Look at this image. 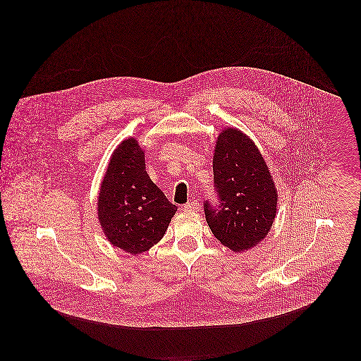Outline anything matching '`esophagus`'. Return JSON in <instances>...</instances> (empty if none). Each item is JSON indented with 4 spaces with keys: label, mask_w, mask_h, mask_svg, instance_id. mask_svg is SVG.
<instances>
[{
    "label": "esophagus",
    "mask_w": 361,
    "mask_h": 361,
    "mask_svg": "<svg viewBox=\"0 0 361 361\" xmlns=\"http://www.w3.org/2000/svg\"><path fill=\"white\" fill-rule=\"evenodd\" d=\"M199 208H200L199 200H192V202H189L188 204H185V207H183L185 211H199Z\"/></svg>",
    "instance_id": "1"
}]
</instances>
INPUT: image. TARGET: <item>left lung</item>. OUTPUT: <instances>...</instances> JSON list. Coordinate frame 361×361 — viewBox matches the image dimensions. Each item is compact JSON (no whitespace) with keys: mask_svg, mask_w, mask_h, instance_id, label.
Segmentation results:
<instances>
[{"mask_svg":"<svg viewBox=\"0 0 361 361\" xmlns=\"http://www.w3.org/2000/svg\"><path fill=\"white\" fill-rule=\"evenodd\" d=\"M215 203L204 202L214 236L240 253L258 245L272 228L278 193L256 145L239 129H224L212 159Z\"/></svg>","mask_w":361,"mask_h":361,"instance_id":"8db88e82","label":"left lung"}]
</instances>
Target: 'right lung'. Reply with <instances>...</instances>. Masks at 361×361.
Listing matches in <instances>:
<instances>
[{
    "label": "right lung",
    "mask_w": 361,
    "mask_h": 361,
    "mask_svg": "<svg viewBox=\"0 0 361 361\" xmlns=\"http://www.w3.org/2000/svg\"><path fill=\"white\" fill-rule=\"evenodd\" d=\"M176 209L146 172L137 140H123L111 155L97 202L108 242L130 255L145 253L162 239Z\"/></svg>",
    "instance_id": "right-lung-1"
}]
</instances>
